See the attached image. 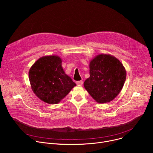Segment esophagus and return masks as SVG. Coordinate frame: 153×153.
I'll list each match as a JSON object with an SVG mask.
<instances>
[{
    "label": "esophagus",
    "mask_w": 153,
    "mask_h": 153,
    "mask_svg": "<svg viewBox=\"0 0 153 153\" xmlns=\"http://www.w3.org/2000/svg\"><path fill=\"white\" fill-rule=\"evenodd\" d=\"M76 84L78 85V86H82L83 85V82L82 80L80 81H77L76 82Z\"/></svg>",
    "instance_id": "34e87169"
}]
</instances>
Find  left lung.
<instances>
[{
  "instance_id": "left-lung-1",
  "label": "left lung",
  "mask_w": 153,
  "mask_h": 153,
  "mask_svg": "<svg viewBox=\"0 0 153 153\" xmlns=\"http://www.w3.org/2000/svg\"><path fill=\"white\" fill-rule=\"evenodd\" d=\"M126 71L120 61L108 54H100L90 62V77L83 83L85 90L99 103L112 101L121 91Z\"/></svg>"
}]
</instances>
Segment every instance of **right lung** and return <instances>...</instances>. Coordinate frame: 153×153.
<instances>
[{
    "mask_svg": "<svg viewBox=\"0 0 153 153\" xmlns=\"http://www.w3.org/2000/svg\"><path fill=\"white\" fill-rule=\"evenodd\" d=\"M62 59L56 55L39 58L29 71L31 88L36 96L48 104L59 103L76 84L65 74Z\"/></svg>",
    "mask_w": 153,
    "mask_h": 153,
    "instance_id": "1",
    "label": "right lung"
}]
</instances>
